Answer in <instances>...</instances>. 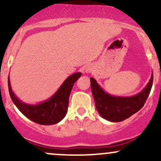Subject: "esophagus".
I'll return each instance as SVG.
<instances>
[{"label":"esophagus","instance_id":"1","mask_svg":"<svg viewBox=\"0 0 161 161\" xmlns=\"http://www.w3.org/2000/svg\"><path fill=\"white\" fill-rule=\"evenodd\" d=\"M93 71H94V66H92V65H88V66L85 67V72H86V73H91V72H92Z\"/></svg>","mask_w":161,"mask_h":161}]
</instances>
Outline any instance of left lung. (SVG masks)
Wrapping results in <instances>:
<instances>
[{
    "mask_svg": "<svg viewBox=\"0 0 161 161\" xmlns=\"http://www.w3.org/2000/svg\"><path fill=\"white\" fill-rule=\"evenodd\" d=\"M91 89L95 107L101 117L112 122L127 119L144 105L153 84V72L147 86L140 92L131 96H116L106 92L94 78H90Z\"/></svg>",
    "mask_w": 161,
    "mask_h": 161,
    "instance_id": "1",
    "label": "left lung"
}]
</instances>
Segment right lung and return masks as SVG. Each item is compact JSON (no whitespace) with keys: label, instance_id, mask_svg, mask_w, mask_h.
<instances>
[{"label":"right lung","instance_id":"obj_1","mask_svg":"<svg viewBox=\"0 0 161 161\" xmlns=\"http://www.w3.org/2000/svg\"><path fill=\"white\" fill-rule=\"evenodd\" d=\"M82 75L81 72L72 74L65 79L60 87L50 98L38 104H28L19 99L13 92L8 76V89L11 100L19 111L33 121L43 125L59 123L66 116L69 105V98L73 85Z\"/></svg>","mask_w":161,"mask_h":161}]
</instances>
